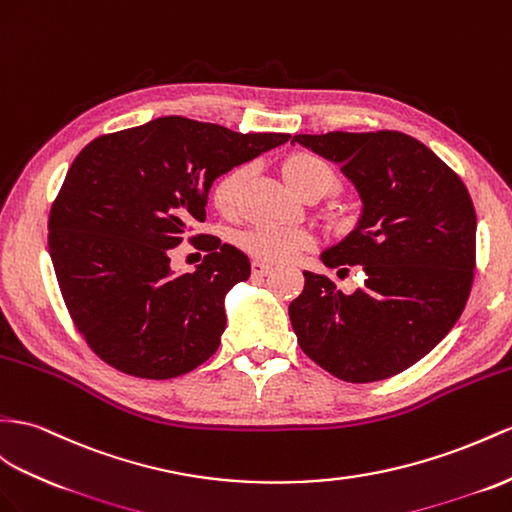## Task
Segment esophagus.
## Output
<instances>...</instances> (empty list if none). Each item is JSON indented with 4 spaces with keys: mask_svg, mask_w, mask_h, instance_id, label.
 I'll return each instance as SVG.
<instances>
[{
    "mask_svg": "<svg viewBox=\"0 0 512 512\" xmlns=\"http://www.w3.org/2000/svg\"><path fill=\"white\" fill-rule=\"evenodd\" d=\"M251 270H253V277L259 279V277H266V274L272 270V266L266 264V261H253Z\"/></svg>",
    "mask_w": 512,
    "mask_h": 512,
    "instance_id": "1",
    "label": "esophagus"
}]
</instances>
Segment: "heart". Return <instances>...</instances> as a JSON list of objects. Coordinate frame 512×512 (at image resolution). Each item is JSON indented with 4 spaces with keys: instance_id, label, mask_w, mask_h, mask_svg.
<instances>
[{
    "instance_id": "heart-1",
    "label": "heart",
    "mask_w": 512,
    "mask_h": 512,
    "mask_svg": "<svg viewBox=\"0 0 512 512\" xmlns=\"http://www.w3.org/2000/svg\"><path fill=\"white\" fill-rule=\"evenodd\" d=\"M248 170L238 166L222 175L212 188V201L218 212L233 214L240 201ZM281 175L298 192L333 190L335 175L329 164L311 153H292L281 162ZM316 244V235L303 227H251L238 235V246L259 261H287L300 251H307Z\"/></svg>"
}]
</instances>
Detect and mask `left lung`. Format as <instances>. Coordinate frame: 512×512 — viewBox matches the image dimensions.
Instances as JSON below:
<instances>
[{"label":"left lung","instance_id":"1","mask_svg":"<svg viewBox=\"0 0 512 512\" xmlns=\"http://www.w3.org/2000/svg\"><path fill=\"white\" fill-rule=\"evenodd\" d=\"M339 164L361 196V218L322 253L324 266H363L357 292L316 272L290 305L298 344L348 383H374L411 368L461 318L476 268V209L454 170L400 131L298 134Z\"/></svg>","mask_w":512,"mask_h":512}]
</instances>
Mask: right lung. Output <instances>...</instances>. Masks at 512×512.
<instances>
[{
  "instance_id": "add662e5",
  "label": "right lung",
  "mask_w": 512,
  "mask_h": 512,
  "mask_svg": "<svg viewBox=\"0 0 512 512\" xmlns=\"http://www.w3.org/2000/svg\"><path fill=\"white\" fill-rule=\"evenodd\" d=\"M290 134H238L162 116L95 138L75 157L49 212V255L75 329L97 357L138 378H175L220 346L225 296L251 261L205 222L212 183ZM207 250L194 273L169 270L183 239Z\"/></svg>"
}]
</instances>
